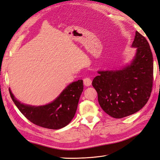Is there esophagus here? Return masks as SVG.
Wrapping results in <instances>:
<instances>
[{
    "mask_svg": "<svg viewBox=\"0 0 160 160\" xmlns=\"http://www.w3.org/2000/svg\"><path fill=\"white\" fill-rule=\"evenodd\" d=\"M83 83L85 86L88 87L91 85V80L90 78H88V77H86L83 79Z\"/></svg>",
    "mask_w": 160,
    "mask_h": 160,
    "instance_id": "obj_1",
    "label": "esophagus"
}]
</instances>
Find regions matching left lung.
Masks as SVG:
<instances>
[{
	"mask_svg": "<svg viewBox=\"0 0 160 160\" xmlns=\"http://www.w3.org/2000/svg\"><path fill=\"white\" fill-rule=\"evenodd\" d=\"M132 47V61L117 70L98 71L92 82L101 108L120 119L138 112L148 102L153 85V55L146 38L138 31Z\"/></svg>",
	"mask_w": 160,
	"mask_h": 160,
	"instance_id": "8db88e82",
	"label": "left lung"
}]
</instances>
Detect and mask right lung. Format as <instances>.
<instances>
[{"mask_svg":"<svg viewBox=\"0 0 160 160\" xmlns=\"http://www.w3.org/2000/svg\"><path fill=\"white\" fill-rule=\"evenodd\" d=\"M83 90V80L70 83L50 103L32 106L21 103L9 88L11 98L19 111L32 123L51 129L65 127L74 118L80 96Z\"/></svg>","mask_w":160,"mask_h":160,"instance_id":"obj_1","label":"right lung"}]
</instances>
